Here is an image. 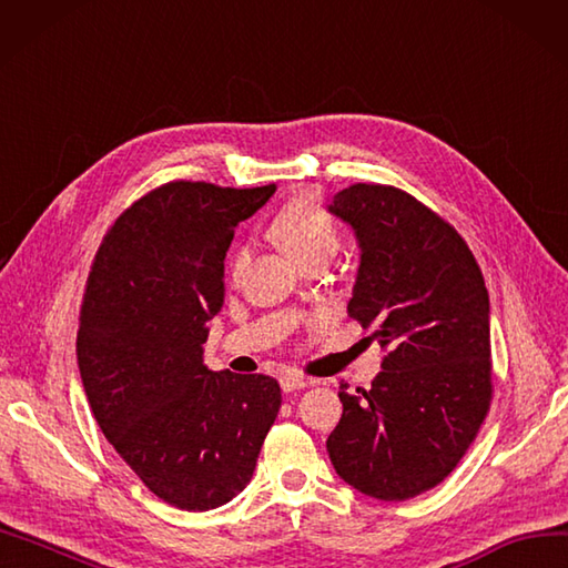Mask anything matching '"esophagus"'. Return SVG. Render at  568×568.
Wrapping results in <instances>:
<instances>
[{
	"label": "esophagus",
	"instance_id": "1",
	"mask_svg": "<svg viewBox=\"0 0 568 568\" xmlns=\"http://www.w3.org/2000/svg\"><path fill=\"white\" fill-rule=\"evenodd\" d=\"M280 385H282L284 392H296V389H303V387L317 385V379L298 375V373H284V375L280 377Z\"/></svg>",
	"mask_w": 568,
	"mask_h": 568
}]
</instances>
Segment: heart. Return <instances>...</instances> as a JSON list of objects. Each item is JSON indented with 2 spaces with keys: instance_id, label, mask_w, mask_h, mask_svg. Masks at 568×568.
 I'll use <instances>...</instances> for the list:
<instances>
[{
  "instance_id": "obj_1",
  "label": "heart",
  "mask_w": 568,
  "mask_h": 568,
  "mask_svg": "<svg viewBox=\"0 0 568 568\" xmlns=\"http://www.w3.org/2000/svg\"><path fill=\"white\" fill-rule=\"evenodd\" d=\"M272 232L282 246L294 255L298 263L315 255L332 257L339 248V226L332 214L313 195H298L288 201L272 222ZM248 251L239 246L229 260V270L239 277L246 267Z\"/></svg>"
}]
</instances>
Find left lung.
Here are the masks:
<instances>
[{
	"mask_svg": "<svg viewBox=\"0 0 568 568\" xmlns=\"http://www.w3.org/2000/svg\"><path fill=\"white\" fill-rule=\"evenodd\" d=\"M329 212L361 243L348 315L387 356L371 389L339 387L327 452L358 493L413 499L458 466L493 402L483 272L447 220L396 186L354 183Z\"/></svg>",
	"mask_w": 568,
	"mask_h": 568,
	"instance_id": "8db88e82",
	"label": "left lung"
}]
</instances>
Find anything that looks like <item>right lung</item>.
<instances>
[{"label":"right lung","instance_id":"1","mask_svg":"<svg viewBox=\"0 0 568 568\" xmlns=\"http://www.w3.org/2000/svg\"><path fill=\"white\" fill-rule=\"evenodd\" d=\"M274 189L162 183L119 214L88 274L75 339L88 404L119 456L176 509L236 497L282 406L274 377L203 365L234 229Z\"/></svg>","mask_w":568,"mask_h":568}]
</instances>
